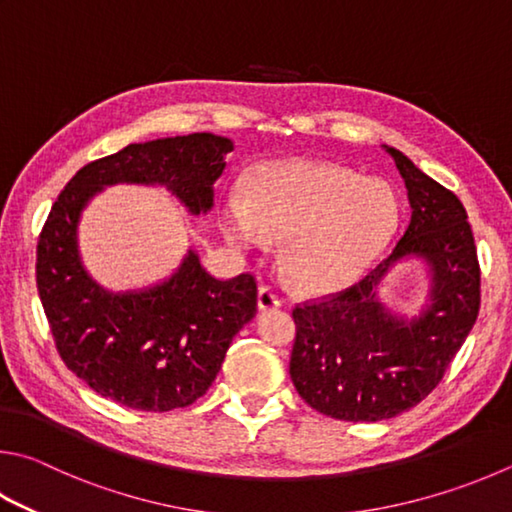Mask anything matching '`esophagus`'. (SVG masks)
<instances>
[{
    "label": "esophagus",
    "mask_w": 512,
    "mask_h": 512,
    "mask_svg": "<svg viewBox=\"0 0 512 512\" xmlns=\"http://www.w3.org/2000/svg\"><path fill=\"white\" fill-rule=\"evenodd\" d=\"M257 306L259 311L277 309V306H280V295H277L271 286H262L257 291Z\"/></svg>",
    "instance_id": "obj_1"
}]
</instances>
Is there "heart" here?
<instances>
[{
  "label": "heart",
  "mask_w": 512,
  "mask_h": 512,
  "mask_svg": "<svg viewBox=\"0 0 512 512\" xmlns=\"http://www.w3.org/2000/svg\"><path fill=\"white\" fill-rule=\"evenodd\" d=\"M248 201L226 197L219 228L228 244L266 250L282 244V271L297 291L329 295L351 286L385 253L401 206L392 185L322 161L259 165Z\"/></svg>",
  "instance_id": "b5f03b06"
}]
</instances>
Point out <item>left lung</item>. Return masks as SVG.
Segmentation results:
<instances>
[{
    "instance_id": "1",
    "label": "left lung",
    "mask_w": 512,
    "mask_h": 512,
    "mask_svg": "<svg viewBox=\"0 0 512 512\" xmlns=\"http://www.w3.org/2000/svg\"><path fill=\"white\" fill-rule=\"evenodd\" d=\"M401 172L410 224L383 264L349 291L297 306L291 380L315 412L338 421H385L439 385L479 313V262L457 194L383 145ZM424 268V302L407 314L384 300L398 265Z\"/></svg>"
}]
</instances>
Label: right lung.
<instances>
[{"label": "right lung", "mask_w": 512, "mask_h": 512, "mask_svg": "<svg viewBox=\"0 0 512 512\" xmlns=\"http://www.w3.org/2000/svg\"><path fill=\"white\" fill-rule=\"evenodd\" d=\"M232 150L208 132L132 143L78 170L53 203L37 241V293L64 365L100 396L143 412L192 405L255 318L257 284L246 273L217 280L190 246L163 280L109 291L82 262V212L123 183L165 188L192 217L208 215Z\"/></svg>", "instance_id": "obj_1"}]
</instances>
